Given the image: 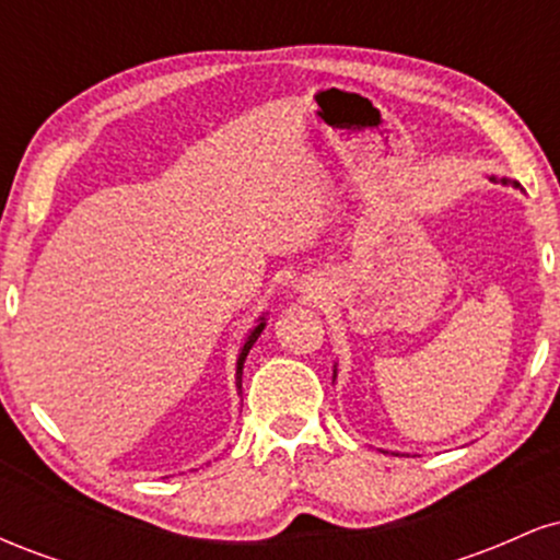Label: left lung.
<instances>
[{
    "label": "left lung",
    "instance_id": "obj_1",
    "mask_svg": "<svg viewBox=\"0 0 560 560\" xmlns=\"http://www.w3.org/2000/svg\"><path fill=\"white\" fill-rule=\"evenodd\" d=\"M490 182H500V184H511V186H516V189H522V184L518 182H513V178H498V176H490ZM334 378H337V365H334ZM384 453H387V450H384Z\"/></svg>",
    "mask_w": 560,
    "mask_h": 560
}]
</instances>
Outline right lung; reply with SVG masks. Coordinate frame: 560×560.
<instances>
[{
    "instance_id": "obj_1",
    "label": "right lung",
    "mask_w": 560,
    "mask_h": 560,
    "mask_svg": "<svg viewBox=\"0 0 560 560\" xmlns=\"http://www.w3.org/2000/svg\"><path fill=\"white\" fill-rule=\"evenodd\" d=\"M262 329H266V313H262V316H260L258 320H255V326H253V329L247 331V337H244V342H242V347H240V355H236V389H242V369H244V358H247L249 347L255 345V339L260 337Z\"/></svg>"
}]
</instances>
